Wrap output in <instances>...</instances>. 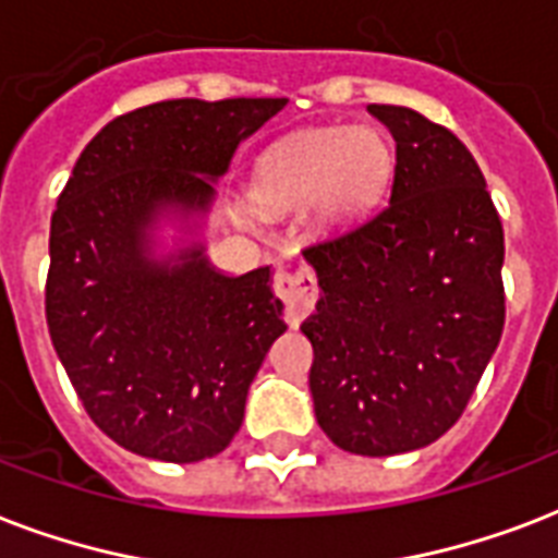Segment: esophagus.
I'll return each mask as SVG.
<instances>
[{"label":"esophagus","instance_id":"34e87169","mask_svg":"<svg viewBox=\"0 0 558 558\" xmlns=\"http://www.w3.org/2000/svg\"><path fill=\"white\" fill-rule=\"evenodd\" d=\"M274 293L284 302V319L288 323H300L317 302V279L308 267L300 270H276L274 276Z\"/></svg>","mask_w":558,"mask_h":558}]
</instances>
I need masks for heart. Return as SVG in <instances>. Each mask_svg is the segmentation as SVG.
Instances as JSON below:
<instances>
[{
    "label": "heart",
    "mask_w": 558,
    "mask_h": 558,
    "mask_svg": "<svg viewBox=\"0 0 558 558\" xmlns=\"http://www.w3.org/2000/svg\"><path fill=\"white\" fill-rule=\"evenodd\" d=\"M392 168L390 142L373 128H311L258 159L253 197L265 209L311 203L317 223L340 227L381 201Z\"/></svg>",
    "instance_id": "b5f03b06"
}]
</instances>
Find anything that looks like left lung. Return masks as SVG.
<instances>
[{
  "label": "left lung",
  "instance_id": "left-lung-1",
  "mask_svg": "<svg viewBox=\"0 0 558 558\" xmlns=\"http://www.w3.org/2000/svg\"><path fill=\"white\" fill-rule=\"evenodd\" d=\"M396 140L390 203L302 250L317 270L311 396L331 442L392 457L463 416L504 331V227L481 168L416 110L369 104Z\"/></svg>",
  "mask_w": 558,
  "mask_h": 558
}]
</instances>
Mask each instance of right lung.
<instances>
[{"instance_id":"add662e5","label":"right lung","mask_w":558,"mask_h":558,"mask_svg":"<svg viewBox=\"0 0 558 558\" xmlns=\"http://www.w3.org/2000/svg\"><path fill=\"white\" fill-rule=\"evenodd\" d=\"M288 98H177L98 131L51 215L46 323L77 399L113 442L162 463L220 454L282 335L270 267L223 276L203 247L157 262L162 209H209L211 180ZM175 265L171 266L170 262Z\"/></svg>"}]
</instances>
